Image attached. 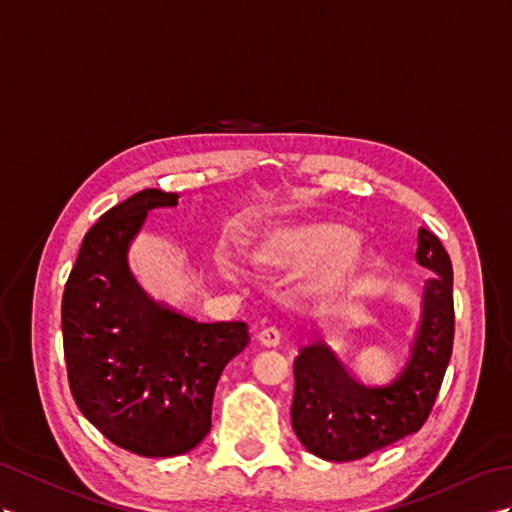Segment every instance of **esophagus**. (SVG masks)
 <instances>
[{
	"mask_svg": "<svg viewBox=\"0 0 512 512\" xmlns=\"http://www.w3.org/2000/svg\"><path fill=\"white\" fill-rule=\"evenodd\" d=\"M259 342L264 346H279L281 331L277 329V326H266V329H261V333H259Z\"/></svg>",
	"mask_w": 512,
	"mask_h": 512,
	"instance_id": "esophagus-1",
	"label": "esophagus"
}]
</instances>
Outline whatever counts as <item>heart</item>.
Masks as SVG:
<instances>
[{
  "label": "heart",
  "mask_w": 512,
  "mask_h": 512,
  "mask_svg": "<svg viewBox=\"0 0 512 512\" xmlns=\"http://www.w3.org/2000/svg\"><path fill=\"white\" fill-rule=\"evenodd\" d=\"M248 259L259 270L298 272L313 266L305 292L318 300H335L359 287L372 270V255L346 227L331 222L277 227L248 246Z\"/></svg>",
  "instance_id": "obj_1"
}]
</instances>
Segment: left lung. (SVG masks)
<instances>
[{
	"mask_svg": "<svg viewBox=\"0 0 512 512\" xmlns=\"http://www.w3.org/2000/svg\"><path fill=\"white\" fill-rule=\"evenodd\" d=\"M417 261L432 272L409 352L387 378L350 372L333 348L313 339L294 359L292 428L326 461H357L424 426L454 344L452 261L441 240L419 229Z\"/></svg>",
	"mask_w": 512,
	"mask_h": 512,
	"instance_id": "1",
	"label": "left lung"
}]
</instances>
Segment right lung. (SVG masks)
<instances>
[{"label": "right lung", "mask_w": 512, "mask_h": 512, "mask_svg": "<svg viewBox=\"0 0 512 512\" xmlns=\"http://www.w3.org/2000/svg\"><path fill=\"white\" fill-rule=\"evenodd\" d=\"M177 194L142 190L90 227L62 294V344L75 404L103 437L140 456H177L212 428L225 365L248 326L199 322L142 292L127 246L153 207Z\"/></svg>", "instance_id": "add662e5"}]
</instances>
